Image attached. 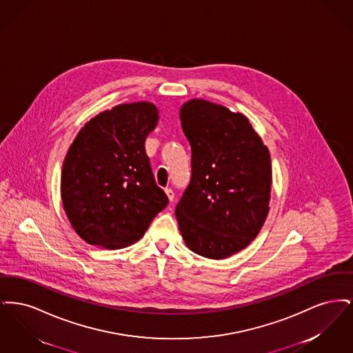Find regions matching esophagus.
I'll return each instance as SVG.
<instances>
[{
    "instance_id": "34e87169",
    "label": "esophagus",
    "mask_w": 353,
    "mask_h": 353,
    "mask_svg": "<svg viewBox=\"0 0 353 353\" xmlns=\"http://www.w3.org/2000/svg\"><path fill=\"white\" fill-rule=\"evenodd\" d=\"M165 193H167V196H168L169 201L172 202L174 200V192H173L170 188L165 189Z\"/></svg>"
}]
</instances>
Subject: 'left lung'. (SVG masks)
I'll return each mask as SVG.
<instances>
[{
    "instance_id": "left-lung-1",
    "label": "left lung",
    "mask_w": 353,
    "mask_h": 353,
    "mask_svg": "<svg viewBox=\"0 0 353 353\" xmlns=\"http://www.w3.org/2000/svg\"><path fill=\"white\" fill-rule=\"evenodd\" d=\"M181 125L192 148V177L176 219L186 246L210 259L245 249L269 213L271 159L242 114L202 99L186 101Z\"/></svg>"
}]
</instances>
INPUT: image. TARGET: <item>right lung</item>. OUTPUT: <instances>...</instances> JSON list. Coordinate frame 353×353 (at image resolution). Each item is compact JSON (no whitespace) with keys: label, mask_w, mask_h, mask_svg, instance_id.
I'll return each mask as SVG.
<instances>
[{"label":"right lung","mask_w":353,"mask_h":353,"mask_svg":"<svg viewBox=\"0 0 353 353\" xmlns=\"http://www.w3.org/2000/svg\"><path fill=\"white\" fill-rule=\"evenodd\" d=\"M157 120L152 103L120 104L91 119L68 148L62 202L70 223L87 243L130 246L168 205L144 147Z\"/></svg>","instance_id":"add662e5"}]
</instances>
